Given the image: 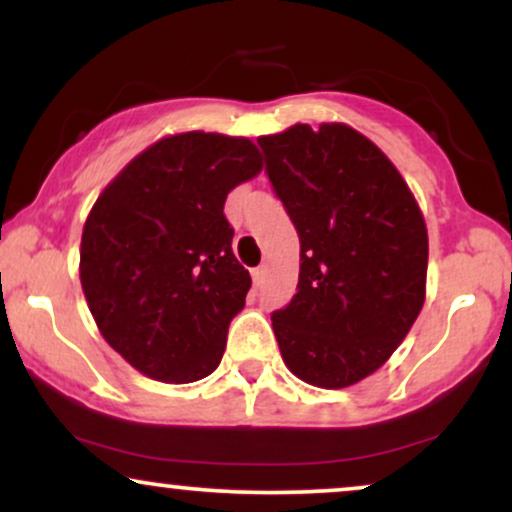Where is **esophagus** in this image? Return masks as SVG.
<instances>
[{"label": "esophagus", "mask_w": 512, "mask_h": 512, "mask_svg": "<svg viewBox=\"0 0 512 512\" xmlns=\"http://www.w3.org/2000/svg\"><path fill=\"white\" fill-rule=\"evenodd\" d=\"M262 279H264V267L252 269V281H255V286H260Z\"/></svg>", "instance_id": "esophagus-1"}]
</instances>
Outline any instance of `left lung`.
I'll list each match as a JSON object with an SVG mask.
<instances>
[{
  "label": "left lung",
  "mask_w": 512,
  "mask_h": 512,
  "mask_svg": "<svg viewBox=\"0 0 512 512\" xmlns=\"http://www.w3.org/2000/svg\"><path fill=\"white\" fill-rule=\"evenodd\" d=\"M260 144L274 195L301 238L298 291L274 310L284 363L339 390L378 370L426 296L428 236L390 158L346 125H293Z\"/></svg>",
  "instance_id": "8db88e82"
}]
</instances>
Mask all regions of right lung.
I'll return each mask as SVG.
<instances>
[{"label": "right lung", "instance_id": "1", "mask_svg": "<svg viewBox=\"0 0 512 512\" xmlns=\"http://www.w3.org/2000/svg\"><path fill=\"white\" fill-rule=\"evenodd\" d=\"M260 170L250 139L175 134L134 158L93 204L81 289L105 342L139 373L195 383L221 363L252 284L223 204Z\"/></svg>", "mask_w": 512, "mask_h": 512}]
</instances>
